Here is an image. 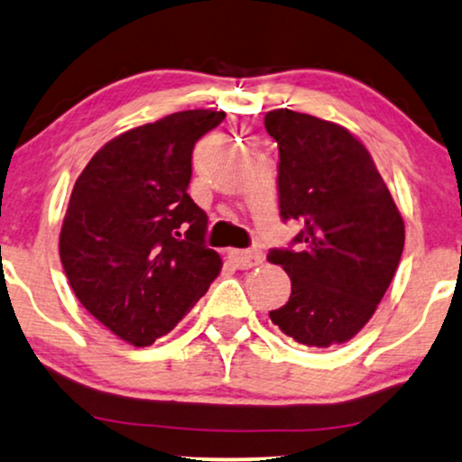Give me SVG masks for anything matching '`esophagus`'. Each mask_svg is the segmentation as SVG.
<instances>
[{
  "instance_id": "34e87169",
  "label": "esophagus",
  "mask_w": 462,
  "mask_h": 462,
  "mask_svg": "<svg viewBox=\"0 0 462 462\" xmlns=\"http://www.w3.org/2000/svg\"><path fill=\"white\" fill-rule=\"evenodd\" d=\"M229 257L236 261L237 267L242 270H248V267H257L263 263V253L257 248H250V250H229Z\"/></svg>"
}]
</instances>
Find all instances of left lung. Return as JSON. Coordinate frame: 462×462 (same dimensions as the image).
Here are the masks:
<instances>
[{
    "instance_id": "left-lung-1",
    "label": "left lung",
    "mask_w": 462,
    "mask_h": 462,
    "mask_svg": "<svg viewBox=\"0 0 462 462\" xmlns=\"http://www.w3.org/2000/svg\"><path fill=\"white\" fill-rule=\"evenodd\" d=\"M278 143V208L301 231L270 263L291 278V298L270 319L306 346L345 343L388 291L405 225L366 147L338 124L291 109L265 113Z\"/></svg>"
}]
</instances>
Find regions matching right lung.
Segmentation results:
<instances>
[{
  "label": "right lung",
  "mask_w": 462,
  "mask_h": 462,
  "mask_svg": "<svg viewBox=\"0 0 462 462\" xmlns=\"http://www.w3.org/2000/svg\"><path fill=\"white\" fill-rule=\"evenodd\" d=\"M222 111H180L119 134L72 188L60 257L74 295L134 346L169 334L220 274L188 195L195 143Z\"/></svg>",
  "instance_id": "obj_1"
}]
</instances>
